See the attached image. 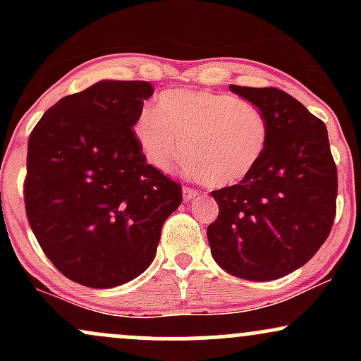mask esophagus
Wrapping results in <instances>:
<instances>
[{
    "mask_svg": "<svg viewBox=\"0 0 361 361\" xmlns=\"http://www.w3.org/2000/svg\"><path fill=\"white\" fill-rule=\"evenodd\" d=\"M198 197V190L192 188V186H183V198L186 202L193 200V198Z\"/></svg>",
    "mask_w": 361,
    "mask_h": 361,
    "instance_id": "1",
    "label": "esophagus"
}]
</instances>
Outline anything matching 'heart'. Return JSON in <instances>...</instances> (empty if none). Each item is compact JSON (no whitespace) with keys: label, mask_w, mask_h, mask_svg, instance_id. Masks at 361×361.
<instances>
[{"label":"heart","mask_w":361,"mask_h":361,"mask_svg":"<svg viewBox=\"0 0 361 361\" xmlns=\"http://www.w3.org/2000/svg\"><path fill=\"white\" fill-rule=\"evenodd\" d=\"M134 134L149 163L159 171L181 164L214 188L243 183L270 146L271 127L255 103L231 93L168 90L156 106H144ZM187 157H184V152Z\"/></svg>","instance_id":"1"}]
</instances>
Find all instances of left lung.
<instances>
[{
  "instance_id": "8db88e82",
  "label": "left lung",
  "mask_w": 361,
  "mask_h": 361,
  "mask_svg": "<svg viewBox=\"0 0 361 361\" xmlns=\"http://www.w3.org/2000/svg\"><path fill=\"white\" fill-rule=\"evenodd\" d=\"M231 91L270 120L271 137L247 180L215 190V222L207 227L219 267L244 280L267 281L305 264L336 217L338 169L321 118L279 88Z\"/></svg>"
}]
</instances>
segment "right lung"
Instances as JSON below:
<instances>
[{
	"label": "right lung",
	"instance_id": "1",
	"mask_svg": "<svg viewBox=\"0 0 361 361\" xmlns=\"http://www.w3.org/2000/svg\"><path fill=\"white\" fill-rule=\"evenodd\" d=\"M147 81H100L61 98L28 137L25 210L54 267L110 288L139 276L181 186L146 161L134 134Z\"/></svg>",
	"mask_w": 361,
	"mask_h": 361
}]
</instances>
